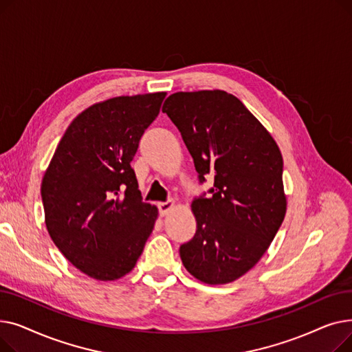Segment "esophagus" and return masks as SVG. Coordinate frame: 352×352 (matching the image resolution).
Masks as SVG:
<instances>
[{"mask_svg":"<svg viewBox=\"0 0 352 352\" xmlns=\"http://www.w3.org/2000/svg\"><path fill=\"white\" fill-rule=\"evenodd\" d=\"M174 206H175V202L174 201H166V202H160L158 204V210H160V214L164 217V215H166L168 214L173 208H174Z\"/></svg>","mask_w":352,"mask_h":352,"instance_id":"esophagus-1","label":"esophagus"}]
</instances>
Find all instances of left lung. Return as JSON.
<instances>
[{"label":"left lung","mask_w":352,"mask_h":352,"mask_svg":"<svg viewBox=\"0 0 352 352\" xmlns=\"http://www.w3.org/2000/svg\"><path fill=\"white\" fill-rule=\"evenodd\" d=\"M162 113L179 129L199 182L214 177L212 195L191 204L197 231L179 247L182 264L201 283H232L261 260L284 221L280 148L248 108L223 89L175 92Z\"/></svg>","instance_id":"left-lung-1"}]
</instances>
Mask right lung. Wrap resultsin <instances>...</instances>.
I'll return each instance as SVG.
<instances>
[{
	"mask_svg": "<svg viewBox=\"0 0 352 352\" xmlns=\"http://www.w3.org/2000/svg\"><path fill=\"white\" fill-rule=\"evenodd\" d=\"M166 92L121 96L68 125L41 182L45 226L67 260L98 281L131 271L158 218L142 202L131 161Z\"/></svg>",
	"mask_w": 352,
	"mask_h": 352,
	"instance_id": "right-lung-1",
	"label": "right lung"
}]
</instances>
